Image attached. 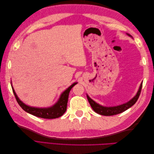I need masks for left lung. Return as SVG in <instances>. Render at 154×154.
I'll return each mask as SVG.
<instances>
[{
    "mask_svg": "<svg viewBox=\"0 0 154 154\" xmlns=\"http://www.w3.org/2000/svg\"><path fill=\"white\" fill-rule=\"evenodd\" d=\"M128 36H131V35H130L129 34H127ZM142 85H143V83H141L140 87H139V90L137 92L136 95L135 96L132 100H130L128 102L126 103H124L123 105H120L118 106H101L99 104H97V103L92 100L91 97L87 95V99L88 102L92 108V109L94 110V112H96V113L99 114L100 115H103V116H113V115H116L123 112L127 110L128 109H129L130 107H131L133 106L135 103H136L137 100H138L139 95L141 94V88H142Z\"/></svg>",
    "mask_w": 154,
    "mask_h": 154,
    "instance_id": "1",
    "label": "left lung"
}]
</instances>
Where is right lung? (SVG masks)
<instances>
[{
  "label": "right lung",
  "mask_w": 154,
  "mask_h": 154,
  "mask_svg": "<svg viewBox=\"0 0 154 154\" xmlns=\"http://www.w3.org/2000/svg\"><path fill=\"white\" fill-rule=\"evenodd\" d=\"M76 84H77L76 82L74 83L73 84L68 87L60 96V97L57 102V103H55L52 106L48 107V108H36V107L26 105L18 98L15 92V90L13 89V87H11L17 103L21 106V108L23 110L27 112V113L36 116V117L44 119H54L60 117V116H62L66 112L67 110L69 92L71 91V88Z\"/></svg>",
  "instance_id": "1"
}]
</instances>
